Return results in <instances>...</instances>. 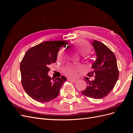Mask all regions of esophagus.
<instances>
[{
	"mask_svg": "<svg viewBox=\"0 0 133 133\" xmlns=\"http://www.w3.org/2000/svg\"><path fill=\"white\" fill-rule=\"evenodd\" d=\"M68 80H69V81L71 82H73V83H75V82H76V81H77V80H76V79H70V78L68 79Z\"/></svg>",
	"mask_w": 133,
	"mask_h": 133,
	"instance_id": "34e87169",
	"label": "esophagus"
}]
</instances>
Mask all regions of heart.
<instances>
[{
  "label": "heart",
  "mask_w": 133,
  "mask_h": 133,
  "mask_svg": "<svg viewBox=\"0 0 133 133\" xmlns=\"http://www.w3.org/2000/svg\"><path fill=\"white\" fill-rule=\"evenodd\" d=\"M75 45L78 48L79 51L83 54H87L90 51L89 46L87 45H84V44L81 42H76L75 43ZM80 67L78 66L69 65L65 68L64 70V72L68 75L74 76L77 73Z\"/></svg>",
  "instance_id": "heart-1"
}]
</instances>
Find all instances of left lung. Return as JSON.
I'll return each mask as SVG.
<instances>
[{"label":"left lung","mask_w":133,"mask_h":133,"mask_svg":"<svg viewBox=\"0 0 133 133\" xmlns=\"http://www.w3.org/2000/svg\"><path fill=\"white\" fill-rule=\"evenodd\" d=\"M92 41L97 58L92 64V71L87 75L94 76L95 79L86 81V89L81 92L89 98L99 99L105 97L114 89L119 72L113 52L103 43L95 40Z\"/></svg>","instance_id":"obj_1"}]
</instances>
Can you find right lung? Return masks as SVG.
Listing matches in <instances>:
<instances>
[{
	"label": "right lung",
	"instance_id": "1",
	"mask_svg": "<svg viewBox=\"0 0 133 133\" xmlns=\"http://www.w3.org/2000/svg\"><path fill=\"white\" fill-rule=\"evenodd\" d=\"M66 42L46 41L30 48L22 60L21 82L26 93L34 100L47 103L56 98L64 82V76L52 79L48 75L51 64L57 61L58 51Z\"/></svg>",
	"mask_w": 133,
	"mask_h": 133
}]
</instances>
